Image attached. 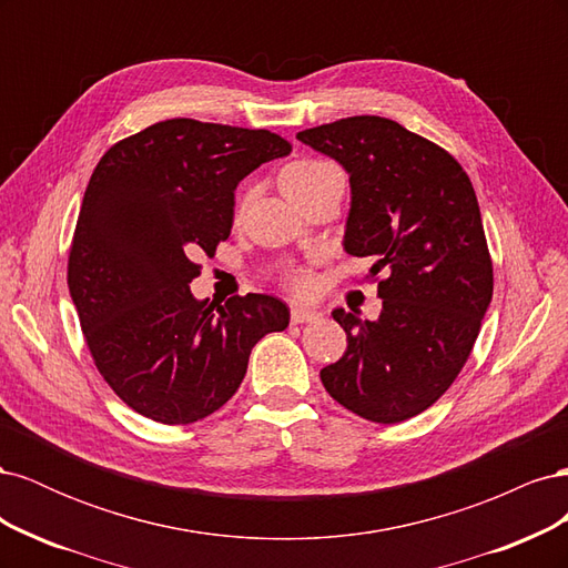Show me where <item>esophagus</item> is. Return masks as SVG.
Listing matches in <instances>:
<instances>
[{
    "mask_svg": "<svg viewBox=\"0 0 568 568\" xmlns=\"http://www.w3.org/2000/svg\"><path fill=\"white\" fill-rule=\"evenodd\" d=\"M315 320H320L317 311H311V307H303V305L291 307V322H294V324H307V322H315Z\"/></svg>",
    "mask_w": 568,
    "mask_h": 568,
    "instance_id": "obj_1",
    "label": "esophagus"
}]
</instances>
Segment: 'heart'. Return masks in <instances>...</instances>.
<instances>
[{
	"mask_svg": "<svg viewBox=\"0 0 568 568\" xmlns=\"http://www.w3.org/2000/svg\"><path fill=\"white\" fill-rule=\"evenodd\" d=\"M338 173H341V170L334 163H329V161L305 159V161H296V163L286 165L282 170V175H280V184H282V189H284L288 196H298L301 192H305V189H311V186L320 184L322 180L332 178V175H338ZM251 196H253V192H246L242 199H239V205H236L239 213L246 209ZM286 286H288V291H294V294H298V296H307L313 291V286H315L313 272L305 270V267L294 270L286 277Z\"/></svg>",
	"mask_w": 568,
	"mask_h": 568,
	"instance_id": "heart-1",
	"label": "heart"
}]
</instances>
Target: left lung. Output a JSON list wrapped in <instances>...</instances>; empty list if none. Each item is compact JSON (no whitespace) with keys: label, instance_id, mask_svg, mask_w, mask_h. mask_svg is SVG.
<instances>
[{"label":"left lung","instance_id":"1","mask_svg":"<svg viewBox=\"0 0 568 568\" xmlns=\"http://www.w3.org/2000/svg\"><path fill=\"white\" fill-rule=\"evenodd\" d=\"M296 136L348 170L343 248L369 257V280L384 298L376 322L343 307L332 313L348 348L320 379L363 419L405 422L453 386L493 298L471 180L443 146L379 115L341 118Z\"/></svg>","mask_w":568,"mask_h":568}]
</instances>
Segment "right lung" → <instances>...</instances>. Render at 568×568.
I'll use <instances>...</instances> for the list:
<instances>
[{"label": "right lung", "mask_w": 568, "mask_h": 568, "mask_svg": "<svg viewBox=\"0 0 568 568\" xmlns=\"http://www.w3.org/2000/svg\"><path fill=\"white\" fill-rule=\"evenodd\" d=\"M291 151L284 136L173 118L97 163L68 253V288L99 374L142 417L192 424L242 384L251 348L288 326L274 296L196 301L194 257L232 232L234 189Z\"/></svg>", "instance_id": "add662e5"}]
</instances>
